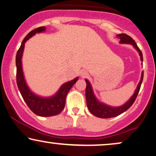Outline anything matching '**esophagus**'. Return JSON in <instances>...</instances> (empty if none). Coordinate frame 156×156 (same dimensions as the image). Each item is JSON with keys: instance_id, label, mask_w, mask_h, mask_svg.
<instances>
[{"instance_id": "obj_1", "label": "esophagus", "mask_w": 156, "mask_h": 156, "mask_svg": "<svg viewBox=\"0 0 156 156\" xmlns=\"http://www.w3.org/2000/svg\"><path fill=\"white\" fill-rule=\"evenodd\" d=\"M80 75H81V77L84 78V77H86V76H88V72H87V71H84V70H82V71H81V72H80Z\"/></svg>"}]
</instances>
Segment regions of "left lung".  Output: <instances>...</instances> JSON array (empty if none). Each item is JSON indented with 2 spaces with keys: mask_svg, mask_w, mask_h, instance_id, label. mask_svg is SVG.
Masks as SVG:
<instances>
[{
  "mask_svg": "<svg viewBox=\"0 0 156 156\" xmlns=\"http://www.w3.org/2000/svg\"><path fill=\"white\" fill-rule=\"evenodd\" d=\"M119 39H120L121 44H131V45L133 46V48L138 51V54L140 55V60L143 62V55L140 49L138 48L137 44L135 42V41L132 39V38L126 34H119L117 35ZM143 65V62H142ZM143 78H144V72L141 73V77H140V80L139 83H138L136 89L134 91L132 97L129 99V101L126 102L124 104L121 105L120 106H112L107 104L103 103L99 101V99L96 97V96L94 93L92 87H91V83L89 82L88 80H85V82L87 83L86 87V100H87V105L88 107V109L93 115L95 116L99 117V118L101 119H108L112 118V117H115L119 116L122 114V113L125 112L132 106L133 102L135 101L136 98L137 97L138 91L140 90V85L143 82Z\"/></svg>",
  "mask_w": 156,
  "mask_h": 156,
  "instance_id": "left-lung-1",
  "label": "left lung"
}]
</instances>
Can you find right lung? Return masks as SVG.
<instances>
[{
	"instance_id": "1",
	"label": "right lung",
	"mask_w": 156,
	"mask_h": 156,
	"mask_svg": "<svg viewBox=\"0 0 156 156\" xmlns=\"http://www.w3.org/2000/svg\"><path fill=\"white\" fill-rule=\"evenodd\" d=\"M45 27H37L27 34L21 43L20 48L17 52L16 64L17 68L16 80L19 91L22 95L25 103L34 114L40 116L48 117L59 114L64 109L65 100L68 92L72 86L77 82L79 77L64 83L59 87L58 91L51 97H44L36 94L27 86L23 70L22 57L24 51L25 43L27 40L33 37L36 33H43L45 31Z\"/></svg>"
}]
</instances>
